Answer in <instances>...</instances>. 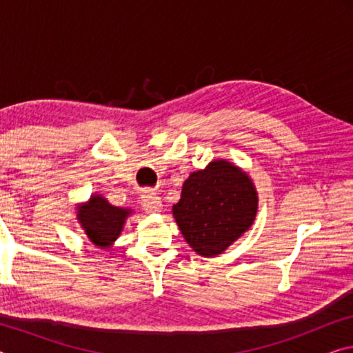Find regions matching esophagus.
Masks as SVG:
<instances>
[{"label":"esophagus","mask_w":353,"mask_h":353,"mask_svg":"<svg viewBox=\"0 0 353 353\" xmlns=\"http://www.w3.org/2000/svg\"><path fill=\"white\" fill-rule=\"evenodd\" d=\"M141 205L143 208L148 213H159L162 212V199L159 198L157 193H154V191H146L145 194H143V199H141Z\"/></svg>","instance_id":"esophagus-1"}]
</instances>
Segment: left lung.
<instances>
[{"label": "left lung", "instance_id": "8db88e82", "mask_svg": "<svg viewBox=\"0 0 353 353\" xmlns=\"http://www.w3.org/2000/svg\"><path fill=\"white\" fill-rule=\"evenodd\" d=\"M259 196L250 177L227 160H213L191 172L172 214L194 252L214 256L252 225Z\"/></svg>", "mask_w": 353, "mask_h": 353}]
</instances>
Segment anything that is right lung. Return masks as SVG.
I'll list each match as a JSON object with an SVG mask.
<instances>
[{"instance_id":"obj_1","label":"right lung","mask_w":353,"mask_h":353,"mask_svg":"<svg viewBox=\"0 0 353 353\" xmlns=\"http://www.w3.org/2000/svg\"><path fill=\"white\" fill-rule=\"evenodd\" d=\"M129 208L115 207L101 194H92L85 204L77 207V221L94 246L110 248L121 234Z\"/></svg>"}]
</instances>
